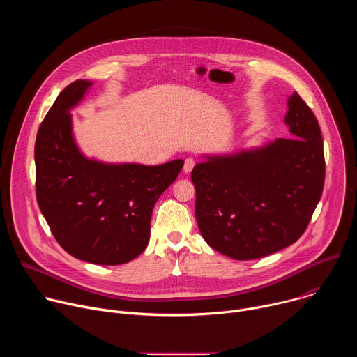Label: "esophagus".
Returning a JSON list of instances; mask_svg holds the SVG:
<instances>
[{"mask_svg":"<svg viewBox=\"0 0 357 357\" xmlns=\"http://www.w3.org/2000/svg\"><path fill=\"white\" fill-rule=\"evenodd\" d=\"M195 164H196V161L193 160V158H186L185 160V164H183V172H190L192 169H193V167H195Z\"/></svg>","mask_w":357,"mask_h":357,"instance_id":"34e87169","label":"esophagus"}]
</instances>
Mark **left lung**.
Masks as SVG:
<instances>
[{
	"mask_svg": "<svg viewBox=\"0 0 357 357\" xmlns=\"http://www.w3.org/2000/svg\"><path fill=\"white\" fill-rule=\"evenodd\" d=\"M285 123L291 137L192 171L200 234L227 257H266L295 243L311 222L325 183L321 128L298 93Z\"/></svg>",
	"mask_w": 357,
	"mask_h": 357,
	"instance_id": "1",
	"label": "left lung"
}]
</instances>
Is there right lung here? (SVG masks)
Wrapping results in <instances>:
<instances>
[{"label": "right lung", "instance_id": "obj_1", "mask_svg": "<svg viewBox=\"0 0 357 357\" xmlns=\"http://www.w3.org/2000/svg\"><path fill=\"white\" fill-rule=\"evenodd\" d=\"M91 83L65 87L39 126L35 188L39 209L70 256L100 266L134 260L149 240L151 216L183 161L107 165L84 158L72 137L70 109Z\"/></svg>", "mask_w": 357, "mask_h": 357}]
</instances>
